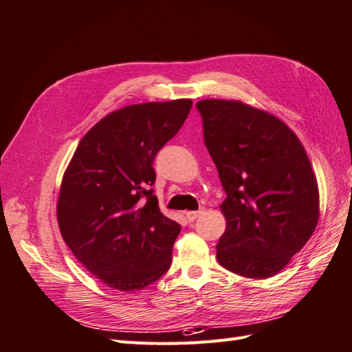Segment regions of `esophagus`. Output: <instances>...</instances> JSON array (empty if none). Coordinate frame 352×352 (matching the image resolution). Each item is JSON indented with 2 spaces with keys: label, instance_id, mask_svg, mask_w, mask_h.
Returning a JSON list of instances; mask_svg holds the SVG:
<instances>
[{
  "label": "esophagus",
  "instance_id": "1",
  "mask_svg": "<svg viewBox=\"0 0 352 352\" xmlns=\"http://www.w3.org/2000/svg\"><path fill=\"white\" fill-rule=\"evenodd\" d=\"M204 213V210H198V211H187L186 213V219H187V222H195L196 219H198L201 214Z\"/></svg>",
  "mask_w": 352,
  "mask_h": 352
}]
</instances>
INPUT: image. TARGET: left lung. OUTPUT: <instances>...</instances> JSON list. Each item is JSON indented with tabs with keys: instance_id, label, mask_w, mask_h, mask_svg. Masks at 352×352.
Masks as SVG:
<instances>
[{
	"instance_id": "8db88e82",
	"label": "left lung",
	"mask_w": 352,
	"mask_h": 352,
	"mask_svg": "<svg viewBox=\"0 0 352 352\" xmlns=\"http://www.w3.org/2000/svg\"><path fill=\"white\" fill-rule=\"evenodd\" d=\"M204 141L226 198L219 264L267 279L303 249L320 219V192L305 146L282 120L241 100L196 103Z\"/></svg>"
}]
</instances>
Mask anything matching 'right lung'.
I'll use <instances>...</instances> for the list:
<instances>
[{"instance_id":"right-lung-1","label":"right lung","mask_w":352,"mask_h":352,"mask_svg":"<svg viewBox=\"0 0 352 352\" xmlns=\"http://www.w3.org/2000/svg\"><path fill=\"white\" fill-rule=\"evenodd\" d=\"M192 109L190 99L130 104L80 139L63 175L56 219L73 255L112 289L130 292L168 272L179 226L150 187L153 162Z\"/></svg>"}]
</instances>
